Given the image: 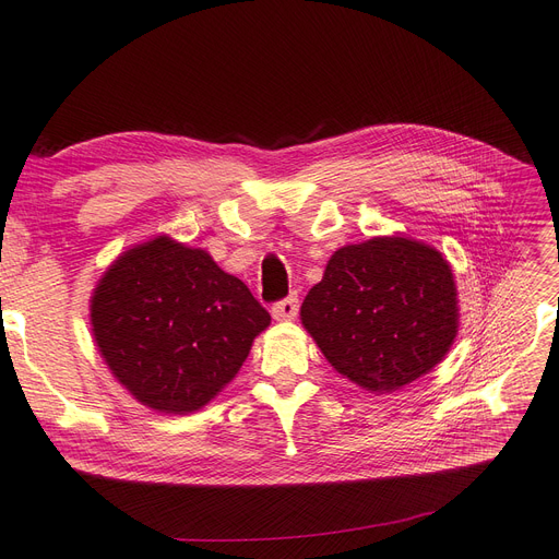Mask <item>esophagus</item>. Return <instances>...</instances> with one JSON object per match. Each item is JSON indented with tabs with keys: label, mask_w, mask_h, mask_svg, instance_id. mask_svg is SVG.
Listing matches in <instances>:
<instances>
[{
	"label": "esophagus",
	"mask_w": 559,
	"mask_h": 559,
	"mask_svg": "<svg viewBox=\"0 0 559 559\" xmlns=\"http://www.w3.org/2000/svg\"><path fill=\"white\" fill-rule=\"evenodd\" d=\"M273 317L277 319V321H286V319H294L296 314H298V296L296 294H292V296H286V298H282V300H277L275 305H273Z\"/></svg>",
	"instance_id": "esophagus-1"
}]
</instances>
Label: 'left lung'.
<instances>
[{
  "instance_id": "1",
  "label": "left lung",
  "mask_w": 559,
  "mask_h": 559,
  "mask_svg": "<svg viewBox=\"0 0 559 559\" xmlns=\"http://www.w3.org/2000/svg\"><path fill=\"white\" fill-rule=\"evenodd\" d=\"M333 368L368 391H395L430 372L457 333L451 265L407 238H372L331 257L300 307Z\"/></svg>"
}]
</instances>
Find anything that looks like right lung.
Segmentation results:
<instances>
[{
    "label": "right lung",
    "mask_w": 559,
    "mask_h": 559,
    "mask_svg": "<svg viewBox=\"0 0 559 559\" xmlns=\"http://www.w3.org/2000/svg\"><path fill=\"white\" fill-rule=\"evenodd\" d=\"M271 314L203 249L157 238L129 249L92 296V331L122 386L189 414L236 377Z\"/></svg>",
    "instance_id": "add662e5"
}]
</instances>
